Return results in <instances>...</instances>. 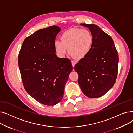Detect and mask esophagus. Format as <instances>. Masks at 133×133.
Instances as JSON below:
<instances>
[{
	"label": "esophagus",
	"instance_id": "34e87169",
	"mask_svg": "<svg viewBox=\"0 0 133 133\" xmlns=\"http://www.w3.org/2000/svg\"><path fill=\"white\" fill-rule=\"evenodd\" d=\"M71 62H72V65L73 67H74V66H75V65L76 64V61H74V60H72Z\"/></svg>",
	"mask_w": 133,
	"mask_h": 133
}]
</instances>
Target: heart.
I'll return each instance as SVG.
<instances>
[{
    "label": "heart",
    "mask_w": 133,
    "mask_h": 133,
    "mask_svg": "<svg viewBox=\"0 0 133 133\" xmlns=\"http://www.w3.org/2000/svg\"><path fill=\"white\" fill-rule=\"evenodd\" d=\"M93 41L92 34L87 30L72 28L62 33L61 40H56L54 47L59 57L63 58L68 52L76 59L86 57L91 50Z\"/></svg>",
    "instance_id": "b5f03b06"
}]
</instances>
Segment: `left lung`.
Segmentation results:
<instances>
[{
	"mask_svg": "<svg viewBox=\"0 0 133 133\" xmlns=\"http://www.w3.org/2000/svg\"><path fill=\"white\" fill-rule=\"evenodd\" d=\"M88 27L93 38L91 50L74 66L83 93L97 98L112 88L118 72V55L113 40L94 24H81Z\"/></svg>",
	"mask_w": 133,
	"mask_h": 133,
	"instance_id": "obj_1",
	"label": "left lung"
}]
</instances>
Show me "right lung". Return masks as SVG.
I'll use <instances>...</instances> for the list:
<instances>
[{
  "instance_id": "right-lung-1",
  "label": "right lung",
  "mask_w": 133,
  "mask_h": 133,
  "mask_svg": "<svg viewBox=\"0 0 133 133\" xmlns=\"http://www.w3.org/2000/svg\"><path fill=\"white\" fill-rule=\"evenodd\" d=\"M60 31L57 26L40 29L27 37L19 54L18 65L24 87L34 99L46 106L62 100L71 61L58 58L54 43Z\"/></svg>"
}]
</instances>
